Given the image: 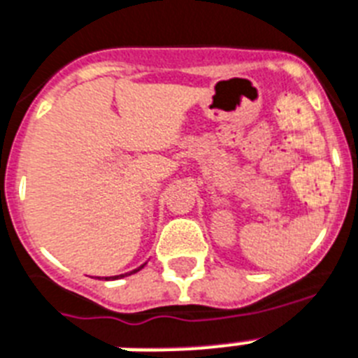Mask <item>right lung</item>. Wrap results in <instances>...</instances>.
<instances>
[{
    "instance_id": "add662e5",
    "label": "right lung",
    "mask_w": 358,
    "mask_h": 358,
    "mask_svg": "<svg viewBox=\"0 0 358 358\" xmlns=\"http://www.w3.org/2000/svg\"><path fill=\"white\" fill-rule=\"evenodd\" d=\"M145 264H141V266H139V268H136V270H132V272H130V274H136V272H138V270H141L143 268ZM130 274H121V275H115V278H113V280H117V278H124V275H130Z\"/></svg>"
}]
</instances>
